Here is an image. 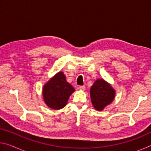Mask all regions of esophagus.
<instances>
[{
	"instance_id": "34e87169",
	"label": "esophagus",
	"mask_w": 151,
	"mask_h": 151,
	"mask_svg": "<svg viewBox=\"0 0 151 151\" xmlns=\"http://www.w3.org/2000/svg\"><path fill=\"white\" fill-rule=\"evenodd\" d=\"M78 88L80 89V90H81V91H85L86 87H85V86H80L78 87Z\"/></svg>"
}]
</instances>
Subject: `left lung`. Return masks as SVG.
I'll use <instances>...</instances> for the list:
<instances>
[{
	"mask_svg": "<svg viewBox=\"0 0 151 151\" xmlns=\"http://www.w3.org/2000/svg\"><path fill=\"white\" fill-rule=\"evenodd\" d=\"M90 94L94 109L97 111H102L113 101L115 91L106 81L98 79L91 86Z\"/></svg>",
	"mask_w": 151,
	"mask_h": 151,
	"instance_id": "left-lung-1",
	"label": "left lung"
}]
</instances>
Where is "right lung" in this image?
I'll use <instances>...</instances> for the list:
<instances>
[{
	"instance_id": "right-lung-1",
	"label": "right lung",
	"mask_w": 151,
	"mask_h": 151,
	"mask_svg": "<svg viewBox=\"0 0 151 151\" xmlns=\"http://www.w3.org/2000/svg\"><path fill=\"white\" fill-rule=\"evenodd\" d=\"M74 91L73 86L66 82L63 73L59 72L44 86L42 95L48 107L58 110L65 106Z\"/></svg>"
}]
</instances>
